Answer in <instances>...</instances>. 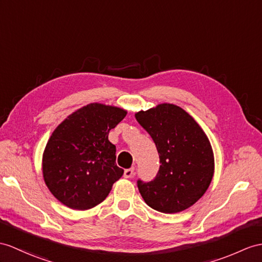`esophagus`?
I'll return each instance as SVG.
<instances>
[{
	"instance_id": "1",
	"label": "esophagus",
	"mask_w": 262,
	"mask_h": 262,
	"mask_svg": "<svg viewBox=\"0 0 262 262\" xmlns=\"http://www.w3.org/2000/svg\"><path fill=\"white\" fill-rule=\"evenodd\" d=\"M135 174V168H130V169H126V170H124V178H127V179H129V178H132V176Z\"/></svg>"
}]
</instances>
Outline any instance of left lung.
Returning a JSON list of instances; mask_svg holds the SVG:
<instances>
[{"mask_svg": "<svg viewBox=\"0 0 262 262\" xmlns=\"http://www.w3.org/2000/svg\"><path fill=\"white\" fill-rule=\"evenodd\" d=\"M151 136L160 158L153 180H138L146 205L163 213L188 209L205 194L211 183L214 158L206 133L180 106L163 103L136 113Z\"/></svg>", "mask_w": 262, "mask_h": 262, "instance_id": "1", "label": "left lung"}]
</instances>
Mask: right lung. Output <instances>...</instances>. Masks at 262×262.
I'll return each mask as SVG.
<instances>
[{"label":"right lung","mask_w":262,"mask_h":262,"mask_svg":"<svg viewBox=\"0 0 262 262\" xmlns=\"http://www.w3.org/2000/svg\"><path fill=\"white\" fill-rule=\"evenodd\" d=\"M126 116L120 107L91 103L57 125L43 153V178L63 205L91 209L110 193L123 174L116 163V145L107 137Z\"/></svg>","instance_id":"obj_1"}]
</instances>
